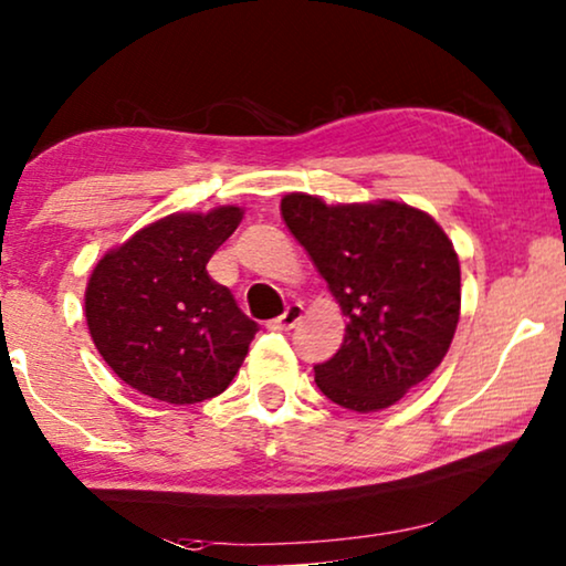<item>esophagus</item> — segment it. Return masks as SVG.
Returning a JSON list of instances; mask_svg holds the SVG:
<instances>
[{"label":"esophagus","mask_w":566,"mask_h":566,"mask_svg":"<svg viewBox=\"0 0 566 566\" xmlns=\"http://www.w3.org/2000/svg\"><path fill=\"white\" fill-rule=\"evenodd\" d=\"M302 313H305V310H302L300 302H294V305L284 310L282 317H276V321L269 323V328H272V331H292L294 325L302 321Z\"/></svg>","instance_id":"obj_1"}]
</instances>
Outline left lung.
<instances>
[{
    "label": "left lung",
    "mask_w": 566,
    "mask_h": 566,
    "mask_svg": "<svg viewBox=\"0 0 566 566\" xmlns=\"http://www.w3.org/2000/svg\"><path fill=\"white\" fill-rule=\"evenodd\" d=\"M282 218L328 282L346 336L315 366L340 408L377 412L420 385L449 352L461 313V269L431 214L397 200L325 205L290 192Z\"/></svg>",
    "instance_id": "left-lung-1"
}]
</instances>
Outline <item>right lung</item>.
I'll return each instance as SVG.
<instances>
[{
	"label": "right lung",
	"instance_id": "1",
	"mask_svg": "<svg viewBox=\"0 0 566 566\" xmlns=\"http://www.w3.org/2000/svg\"><path fill=\"white\" fill-rule=\"evenodd\" d=\"M241 220L238 205L166 214L94 264L86 325L102 359L140 395L202 402L241 369L259 325L207 274V261Z\"/></svg>",
	"mask_w": 566,
	"mask_h": 566
}]
</instances>
